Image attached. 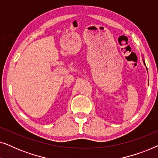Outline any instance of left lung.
Returning a JSON list of instances; mask_svg holds the SVG:
<instances>
[{"label":"left lung","mask_w":158,"mask_h":158,"mask_svg":"<svg viewBox=\"0 0 158 158\" xmlns=\"http://www.w3.org/2000/svg\"><path fill=\"white\" fill-rule=\"evenodd\" d=\"M142 57H143V56H142ZM142 60H143V63H144V65H145V67H146L145 62H144V58H143V59H142ZM146 69H147V70H148V68H147V67H146Z\"/></svg>","instance_id":"8db88e82"}]
</instances>
